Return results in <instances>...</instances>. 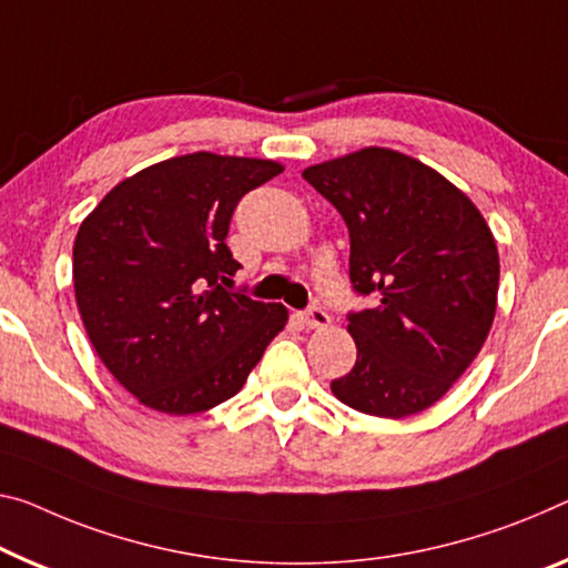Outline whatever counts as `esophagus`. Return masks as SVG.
Returning a JSON list of instances; mask_svg holds the SVG:
<instances>
[{"mask_svg": "<svg viewBox=\"0 0 568 568\" xmlns=\"http://www.w3.org/2000/svg\"><path fill=\"white\" fill-rule=\"evenodd\" d=\"M302 322L307 327H327L329 325V314L322 307H317V304H312V307L302 312Z\"/></svg>", "mask_w": 568, "mask_h": 568, "instance_id": "esophagus-1", "label": "esophagus"}]
</instances>
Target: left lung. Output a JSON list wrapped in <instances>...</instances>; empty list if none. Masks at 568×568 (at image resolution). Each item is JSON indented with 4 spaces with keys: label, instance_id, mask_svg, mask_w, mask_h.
<instances>
[{
    "label": "left lung",
    "instance_id": "left-lung-1",
    "mask_svg": "<svg viewBox=\"0 0 568 568\" xmlns=\"http://www.w3.org/2000/svg\"><path fill=\"white\" fill-rule=\"evenodd\" d=\"M302 178L351 231L347 314L353 371L333 394L355 412L404 418L447 394L493 327L500 261L485 217L414 156L383 146L307 168Z\"/></svg>",
    "mask_w": 568,
    "mask_h": 568
}]
</instances>
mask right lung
<instances>
[{
  "label": "right lung",
  "mask_w": 568,
  "mask_h": 568,
  "mask_svg": "<svg viewBox=\"0 0 568 568\" xmlns=\"http://www.w3.org/2000/svg\"><path fill=\"white\" fill-rule=\"evenodd\" d=\"M272 160L195 152L119 182L78 229L73 286L91 345L129 394L162 414L239 394L286 325L282 304L231 292L225 235Z\"/></svg>",
  "instance_id": "add662e5"
}]
</instances>
